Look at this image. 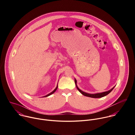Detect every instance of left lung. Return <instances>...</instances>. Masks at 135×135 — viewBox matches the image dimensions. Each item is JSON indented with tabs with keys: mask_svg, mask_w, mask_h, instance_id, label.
<instances>
[{
	"mask_svg": "<svg viewBox=\"0 0 135 135\" xmlns=\"http://www.w3.org/2000/svg\"><path fill=\"white\" fill-rule=\"evenodd\" d=\"M75 85L76 86L78 89V90L84 95L86 96V97H91V98H102L104 97V96H106V95H107L108 94H109L114 88L115 86H114L113 88H112L110 90L107 91H105V92H101V93H94V94H91V93H88L86 92H85L83 91H82L81 90H80L79 87L77 85V81L75 79Z\"/></svg>",
	"mask_w": 135,
	"mask_h": 135,
	"instance_id": "8db88e82",
	"label": "left lung"
}]
</instances>
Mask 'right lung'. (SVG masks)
Listing matches in <instances>:
<instances>
[{"label":"right lung","instance_id":"right-lung-1","mask_svg":"<svg viewBox=\"0 0 135 135\" xmlns=\"http://www.w3.org/2000/svg\"><path fill=\"white\" fill-rule=\"evenodd\" d=\"M57 86H58V85H57V86H56V87L55 88V89L52 91V92H51V93H49L48 94H47L46 95H45L44 97H48V96H49V95H51L52 94H53V93H54L55 92V91L56 90V89H57Z\"/></svg>","mask_w":135,"mask_h":135}]
</instances>
